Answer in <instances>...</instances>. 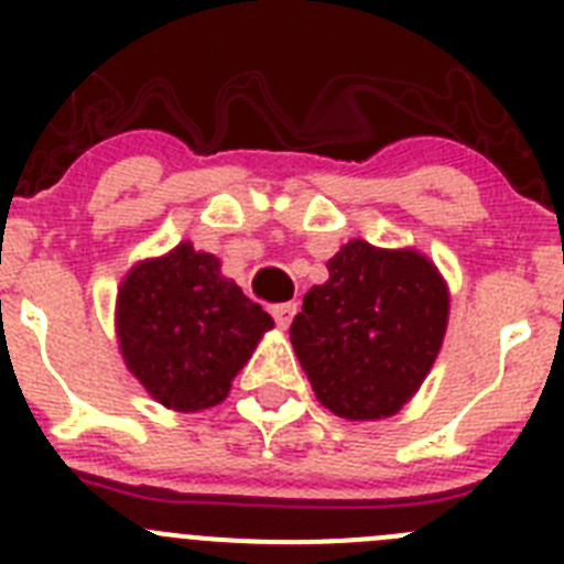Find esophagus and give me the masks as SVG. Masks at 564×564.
<instances>
[{
  "label": "esophagus",
  "instance_id": "34e87169",
  "mask_svg": "<svg viewBox=\"0 0 564 564\" xmlns=\"http://www.w3.org/2000/svg\"><path fill=\"white\" fill-rule=\"evenodd\" d=\"M271 316H273V322H276L282 330H285V327L291 325V318L296 316V302H282V305H273Z\"/></svg>",
  "mask_w": 564,
  "mask_h": 564
}]
</instances>
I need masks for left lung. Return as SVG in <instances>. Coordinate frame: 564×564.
I'll return each instance as SVG.
<instances>
[{"mask_svg":"<svg viewBox=\"0 0 564 564\" xmlns=\"http://www.w3.org/2000/svg\"><path fill=\"white\" fill-rule=\"evenodd\" d=\"M307 291L291 341L313 392L347 421L395 415L441 350L449 293L430 259L352 239Z\"/></svg>","mask_w":564,"mask_h":564,"instance_id":"left-lung-1","label":"left lung"}]
</instances>
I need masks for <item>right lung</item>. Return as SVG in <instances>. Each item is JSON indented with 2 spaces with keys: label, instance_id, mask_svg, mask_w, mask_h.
I'll return each mask as SVG.
<instances>
[{
  "label": "right lung",
  "instance_id": "add662e5",
  "mask_svg": "<svg viewBox=\"0 0 564 564\" xmlns=\"http://www.w3.org/2000/svg\"><path fill=\"white\" fill-rule=\"evenodd\" d=\"M273 318L188 242L129 271L118 293L127 367L169 410L220 403Z\"/></svg>",
  "mask_w": 564,
  "mask_h": 564
}]
</instances>
